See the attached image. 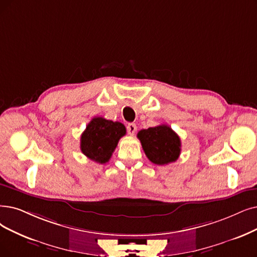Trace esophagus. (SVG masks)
I'll list each match as a JSON object with an SVG mask.
<instances>
[{"instance_id": "34e87169", "label": "esophagus", "mask_w": 257, "mask_h": 257, "mask_svg": "<svg viewBox=\"0 0 257 257\" xmlns=\"http://www.w3.org/2000/svg\"><path fill=\"white\" fill-rule=\"evenodd\" d=\"M126 130H127L128 135L133 136V135L135 134V132H136V130H137V126H136L135 123H128L127 126H126Z\"/></svg>"}]
</instances>
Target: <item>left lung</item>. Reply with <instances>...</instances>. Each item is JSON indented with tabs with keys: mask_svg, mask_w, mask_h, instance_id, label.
I'll return each mask as SVG.
<instances>
[{
	"mask_svg": "<svg viewBox=\"0 0 257 257\" xmlns=\"http://www.w3.org/2000/svg\"><path fill=\"white\" fill-rule=\"evenodd\" d=\"M137 137L147 157L158 166L176 161L180 155V138L169 125L141 130Z\"/></svg>",
	"mask_w": 257,
	"mask_h": 257,
	"instance_id": "1",
	"label": "left lung"
}]
</instances>
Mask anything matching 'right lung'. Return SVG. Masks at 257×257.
I'll list each match as a JSON object with an SVG mask.
<instances>
[{"mask_svg": "<svg viewBox=\"0 0 257 257\" xmlns=\"http://www.w3.org/2000/svg\"><path fill=\"white\" fill-rule=\"evenodd\" d=\"M125 134V126L121 122L95 117L82 133L81 152L90 160L105 163L110 159L119 139Z\"/></svg>", "mask_w": 257, "mask_h": 257, "instance_id": "add662e5", "label": "right lung"}]
</instances>
